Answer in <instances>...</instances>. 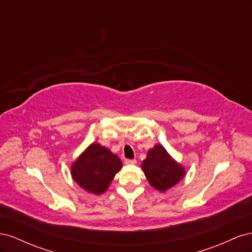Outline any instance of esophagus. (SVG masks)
<instances>
[{"label": "esophagus", "instance_id": "1", "mask_svg": "<svg viewBox=\"0 0 252 252\" xmlns=\"http://www.w3.org/2000/svg\"><path fill=\"white\" fill-rule=\"evenodd\" d=\"M124 163H125L126 165H135V164H136V161H135V159H129V158H126Z\"/></svg>", "mask_w": 252, "mask_h": 252}]
</instances>
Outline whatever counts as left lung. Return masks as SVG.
Instances as JSON below:
<instances>
[{
  "label": "left lung",
  "instance_id": "obj_1",
  "mask_svg": "<svg viewBox=\"0 0 252 252\" xmlns=\"http://www.w3.org/2000/svg\"><path fill=\"white\" fill-rule=\"evenodd\" d=\"M142 169L149 184L161 192L178 184L186 173L184 167L175 162L159 144L147 152Z\"/></svg>",
  "mask_w": 252,
  "mask_h": 252
}]
</instances>
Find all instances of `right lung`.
Wrapping results in <instances>:
<instances>
[{"mask_svg": "<svg viewBox=\"0 0 252 252\" xmlns=\"http://www.w3.org/2000/svg\"><path fill=\"white\" fill-rule=\"evenodd\" d=\"M123 164L117 155L97 143H93L71 165L74 182L88 192L102 194Z\"/></svg>", "mask_w": 252, "mask_h": 252, "instance_id": "1", "label": "right lung"}]
</instances>
